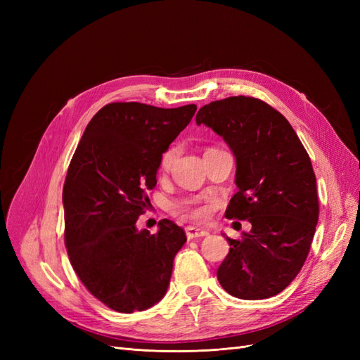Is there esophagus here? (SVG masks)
<instances>
[{
  "label": "esophagus",
  "instance_id": "esophagus-1",
  "mask_svg": "<svg viewBox=\"0 0 360 360\" xmlns=\"http://www.w3.org/2000/svg\"><path fill=\"white\" fill-rule=\"evenodd\" d=\"M184 231H186V236L191 240V238H200V237H205L209 236V231L202 230V228H197V226H186L184 228Z\"/></svg>",
  "mask_w": 360,
  "mask_h": 360
}]
</instances>
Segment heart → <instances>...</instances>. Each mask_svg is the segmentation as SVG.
Returning a JSON list of instances; mask_svg holds the SVG:
<instances>
[{
  "instance_id": "1",
  "label": "heart",
  "mask_w": 360,
  "mask_h": 360,
  "mask_svg": "<svg viewBox=\"0 0 360 360\" xmlns=\"http://www.w3.org/2000/svg\"><path fill=\"white\" fill-rule=\"evenodd\" d=\"M176 153H177V150L174 147H169L168 150L163 151L162 156H160V162H159L160 169L165 171V169L171 168L174 159H176ZM176 209H177L179 213H181L184 216L193 217V219H204V217L207 216V209L204 205H200L195 201H189V200L181 201L180 204H177Z\"/></svg>"
}]
</instances>
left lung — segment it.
<instances>
[{
    "label": "left lung",
    "mask_w": 360,
    "mask_h": 360,
    "mask_svg": "<svg viewBox=\"0 0 360 360\" xmlns=\"http://www.w3.org/2000/svg\"><path fill=\"white\" fill-rule=\"evenodd\" d=\"M212 127L237 162V193L228 219L249 221L242 240L228 238L230 252L217 279L231 296L258 300L276 296L297 276L319 222L317 180L308 151L288 120L269 103L231 96L204 105L197 124Z\"/></svg>",
    "instance_id": "left-lung-1"
}]
</instances>
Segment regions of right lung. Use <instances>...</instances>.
I'll use <instances>...</instances> for the list:
<instances>
[{"label": "right lung", "mask_w": 360, "mask_h": 360, "mask_svg": "<svg viewBox=\"0 0 360 360\" xmlns=\"http://www.w3.org/2000/svg\"><path fill=\"white\" fill-rule=\"evenodd\" d=\"M197 105H105L86 126L63 188L64 243L85 288L108 308L153 307L169 285L183 228L162 219L158 234L136 230L156 186L160 156L189 124Z\"/></svg>", "instance_id": "obj_1"}]
</instances>
